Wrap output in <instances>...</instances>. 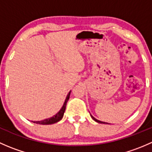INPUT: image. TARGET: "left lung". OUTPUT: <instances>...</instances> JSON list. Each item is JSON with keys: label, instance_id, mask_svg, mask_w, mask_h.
I'll return each instance as SVG.
<instances>
[{"label": "left lung", "instance_id": "obj_1", "mask_svg": "<svg viewBox=\"0 0 152 152\" xmlns=\"http://www.w3.org/2000/svg\"><path fill=\"white\" fill-rule=\"evenodd\" d=\"M90 116H91V118H93V120L95 121H96V122H97V123H100V124H108V123H105V122H103V121H99V120H98V119L95 118L93 117V116L92 115H90Z\"/></svg>", "mask_w": 152, "mask_h": 152}]
</instances>
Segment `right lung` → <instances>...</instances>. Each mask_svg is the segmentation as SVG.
Wrapping results in <instances>:
<instances>
[{
	"label": "right lung",
	"instance_id": "obj_1",
	"mask_svg": "<svg viewBox=\"0 0 152 152\" xmlns=\"http://www.w3.org/2000/svg\"><path fill=\"white\" fill-rule=\"evenodd\" d=\"M70 92H71V90H70V91L68 93V94L67 95L66 99H65V102H64L62 108L60 109V110H59V111L56 114H55L54 115L52 116V117L48 118L45 119V120L40 121H32V122H34V123H35V124H42V125H49V124H53L55 123H57L58 121H59L60 120H62V118H63L64 113H65V108H66L67 102V101H68L69 98H70Z\"/></svg>",
	"mask_w": 152,
	"mask_h": 152
}]
</instances>
